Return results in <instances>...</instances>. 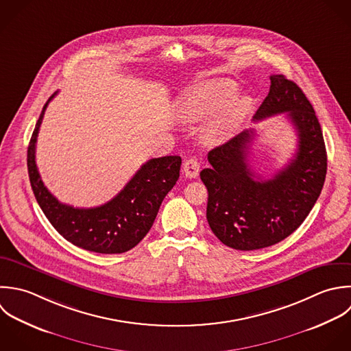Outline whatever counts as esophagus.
Here are the masks:
<instances>
[{
	"label": "esophagus",
	"instance_id": "obj_1",
	"mask_svg": "<svg viewBox=\"0 0 351 351\" xmlns=\"http://www.w3.org/2000/svg\"><path fill=\"white\" fill-rule=\"evenodd\" d=\"M199 169H201V164L197 158H189L183 164V172L186 178H190V179L197 178L199 173Z\"/></svg>",
	"mask_w": 351,
	"mask_h": 351
}]
</instances>
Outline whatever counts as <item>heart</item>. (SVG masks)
<instances>
[{
	"label": "heart",
	"instance_id": "1",
	"mask_svg": "<svg viewBox=\"0 0 351 351\" xmlns=\"http://www.w3.org/2000/svg\"><path fill=\"white\" fill-rule=\"evenodd\" d=\"M238 86L231 79H210L184 91L176 104V113L186 121H199L211 116L204 125L208 142L228 139L252 109L250 97L237 95Z\"/></svg>",
	"mask_w": 351,
	"mask_h": 351
}]
</instances>
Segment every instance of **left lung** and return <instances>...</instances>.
<instances>
[{"instance_id":"8db88e82","label":"left lung","mask_w":351,"mask_h":351,"mask_svg":"<svg viewBox=\"0 0 351 351\" xmlns=\"http://www.w3.org/2000/svg\"><path fill=\"white\" fill-rule=\"evenodd\" d=\"M280 113L294 125L298 149L272 179L256 176L247 162L254 130L212 149L208 153L212 167L199 173L208 189L209 227L235 250L264 249L286 239L308 217L324 186L327 150L315 109L293 80L272 75L254 120Z\"/></svg>"}]
</instances>
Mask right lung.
<instances>
[{"label":"right lung","instance_id":"right-lung-1","mask_svg":"<svg viewBox=\"0 0 351 351\" xmlns=\"http://www.w3.org/2000/svg\"><path fill=\"white\" fill-rule=\"evenodd\" d=\"M36 121L27 150L29 183L42 212L57 232L72 245L101 254H119L135 247L152 228L165 195L179 179L182 158H152L109 202L79 209L61 204L43 184L36 164L35 145L47 104Z\"/></svg>","mask_w":351,"mask_h":351}]
</instances>
